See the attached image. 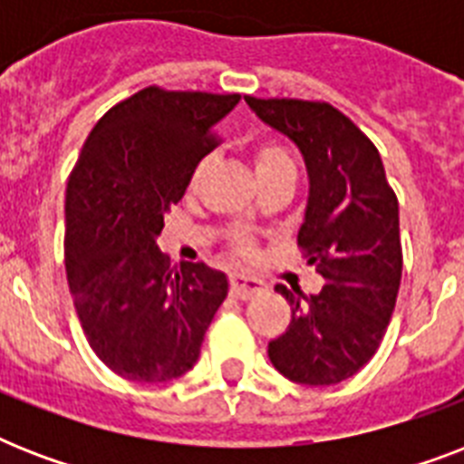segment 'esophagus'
<instances>
[{"mask_svg": "<svg viewBox=\"0 0 464 464\" xmlns=\"http://www.w3.org/2000/svg\"><path fill=\"white\" fill-rule=\"evenodd\" d=\"M265 291V284L260 279H255V276H246V275H233L231 276V294L240 301H247V298L257 296Z\"/></svg>", "mask_w": 464, "mask_h": 464, "instance_id": "esophagus-1", "label": "esophagus"}]
</instances>
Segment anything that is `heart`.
<instances>
[{
	"label": "heart",
	"mask_w": 464,
	"mask_h": 464,
	"mask_svg": "<svg viewBox=\"0 0 464 464\" xmlns=\"http://www.w3.org/2000/svg\"><path fill=\"white\" fill-rule=\"evenodd\" d=\"M253 168L257 180L260 178H267V175L276 173H296V163H294V156L282 141H260L253 151ZM209 170V159H202L192 170V178H189V188L195 189L202 178Z\"/></svg>",
	"instance_id": "1"
}]
</instances>
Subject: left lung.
<instances>
[{
	"label": "left lung",
	"instance_id": "8db88e82",
	"mask_svg": "<svg viewBox=\"0 0 464 464\" xmlns=\"http://www.w3.org/2000/svg\"><path fill=\"white\" fill-rule=\"evenodd\" d=\"M250 111L296 144L308 173L298 246L320 294L294 296L291 324L269 342L272 366L301 385H334L373 359L402 279L400 209L378 149L327 103L246 96Z\"/></svg>",
	"mask_w": 464,
	"mask_h": 464
}]
</instances>
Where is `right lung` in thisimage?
<instances>
[{
    "label": "right lung",
    "instance_id": "add662e5",
    "mask_svg": "<svg viewBox=\"0 0 464 464\" xmlns=\"http://www.w3.org/2000/svg\"><path fill=\"white\" fill-rule=\"evenodd\" d=\"M238 101V93L140 91L98 120L69 175V291L91 349L127 381L188 373L228 296V276L204 262L168 272L156 240L214 147L211 130Z\"/></svg>",
    "mask_w": 464,
    "mask_h": 464
}]
</instances>
